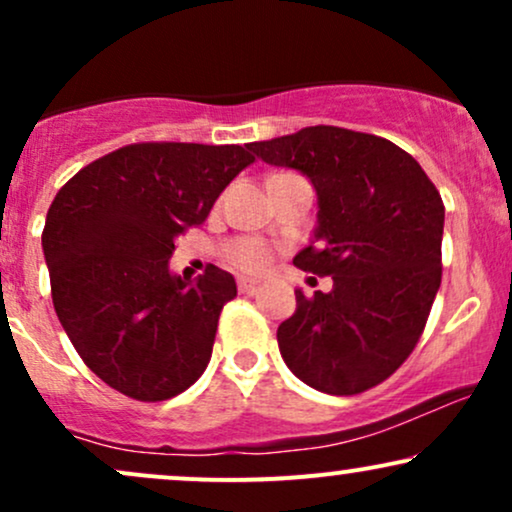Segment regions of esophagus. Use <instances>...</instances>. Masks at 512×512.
Instances as JSON below:
<instances>
[{
  "mask_svg": "<svg viewBox=\"0 0 512 512\" xmlns=\"http://www.w3.org/2000/svg\"><path fill=\"white\" fill-rule=\"evenodd\" d=\"M257 286H260V281L252 279V276H238V289H240V293H255Z\"/></svg>",
  "mask_w": 512,
  "mask_h": 512,
  "instance_id": "34e87169",
  "label": "esophagus"
}]
</instances>
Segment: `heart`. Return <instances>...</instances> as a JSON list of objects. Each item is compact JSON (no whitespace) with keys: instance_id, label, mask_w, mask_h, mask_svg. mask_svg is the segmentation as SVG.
<instances>
[{"instance_id":"1","label":"heart","mask_w":512,"mask_h":512,"mask_svg":"<svg viewBox=\"0 0 512 512\" xmlns=\"http://www.w3.org/2000/svg\"><path fill=\"white\" fill-rule=\"evenodd\" d=\"M272 250L260 238H238L226 245V260L245 272H260L269 264Z\"/></svg>"}]
</instances>
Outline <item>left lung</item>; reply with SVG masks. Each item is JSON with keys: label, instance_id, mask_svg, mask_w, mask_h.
Listing matches in <instances>:
<instances>
[{"label": "left lung", "instance_id": "obj_1", "mask_svg": "<svg viewBox=\"0 0 512 512\" xmlns=\"http://www.w3.org/2000/svg\"><path fill=\"white\" fill-rule=\"evenodd\" d=\"M257 158L301 170L317 192V228L293 257L332 276L276 330L296 378L327 395H358L407 361L440 289L445 207L414 156L383 137L317 125L252 142Z\"/></svg>", "mask_w": 512, "mask_h": 512}]
</instances>
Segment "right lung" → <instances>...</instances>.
I'll return each instance as SVG.
<instances>
[{"mask_svg":"<svg viewBox=\"0 0 512 512\" xmlns=\"http://www.w3.org/2000/svg\"><path fill=\"white\" fill-rule=\"evenodd\" d=\"M252 161L238 144H129L57 192L43 228L52 303L74 349L113 390L163 402L204 373L236 279L209 264L190 284L168 260L175 238L204 223Z\"/></svg>","mask_w":512,"mask_h":512,"instance_id":"obj_1","label":"right lung"}]
</instances>
